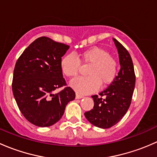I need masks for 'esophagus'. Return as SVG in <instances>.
Here are the masks:
<instances>
[{
  "instance_id": "34e87169",
  "label": "esophagus",
  "mask_w": 157,
  "mask_h": 157,
  "mask_svg": "<svg viewBox=\"0 0 157 157\" xmlns=\"http://www.w3.org/2000/svg\"><path fill=\"white\" fill-rule=\"evenodd\" d=\"M83 96H82V95L80 94H78V93H76V99H81V98H83Z\"/></svg>"
}]
</instances>
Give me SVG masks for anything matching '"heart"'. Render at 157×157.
I'll return each instance as SVG.
<instances>
[{
	"instance_id": "heart-1",
	"label": "heart",
	"mask_w": 157,
	"mask_h": 157,
	"mask_svg": "<svg viewBox=\"0 0 157 157\" xmlns=\"http://www.w3.org/2000/svg\"><path fill=\"white\" fill-rule=\"evenodd\" d=\"M80 61L90 64L86 77H77L71 82V86L82 94L93 93L102 86L110 84L117 74V63L109 52L99 47H93L79 54L78 58L74 54L64 55L61 61V68L67 77L77 75L81 67Z\"/></svg>"
}]
</instances>
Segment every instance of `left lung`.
<instances>
[{
  "label": "left lung",
  "instance_id": "obj_1",
  "mask_svg": "<svg viewBox=\"0 0 157 157\" xmlns=\"http://www.w3.org/2000/svg\"><path fill=\"white\" fill-rule=\"evenodd\" d=\"M118 49L121 69L118 76L105 90L93 95L94 106L84 113L94 126L109 128L116 124L126 114L131 105L135 86V74L132 59L127 49L113 39Z\"/></svg>",
  "mask_w": 157,
  "mask_h": 157
}]
</instances>
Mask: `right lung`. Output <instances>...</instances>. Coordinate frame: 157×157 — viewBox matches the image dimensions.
Returning <instances> with one entry per match:
<instances>
[{"mask_svg":"<svg viewBox=\"0 0 157 157\" xmlns=\"http://www.w3.org/2000/svg\"><path fill=\"white\" fill-rule=\"evenodd\" d=\"M69 45L45 36L38 38L24 50L16 63L12 90L23 116L33 124L49 127L59 121L75 93L66 86L61 68V57Z\"/></svg>","mask_w":157,"mask_h":157,"instance_id":"obj_1","label":"right lung"}]
</instances>
